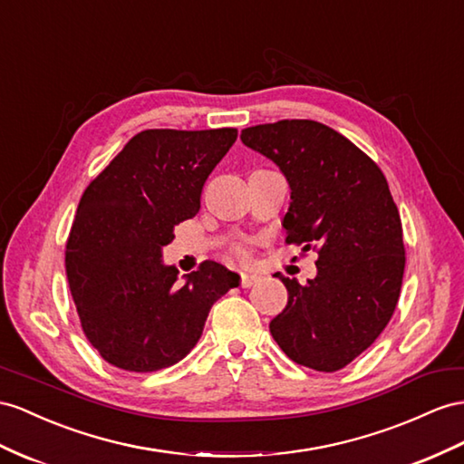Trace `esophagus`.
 Returning a JSON list of instances; mask_svg holds the SVG:
<instances>
[{
    "label": "esophagus",
    "mask_w": 464,
    "mask_h": 464,
    "mask_svg": "<svg viewBox=\"0 0 464 464\" xmlns=\"http://www.w3.org/2000/svg\"><path fill=\"white\" fill-rule=\"evenodd\" d=\"M260 278L256 275H251V272H241V286L243 288H248L253 286V284H256Z\"/></svg>",
    "instance_id": "1"
}]
</instances>
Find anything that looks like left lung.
<instances>
[{
    "label": "left lung",
    "mask_w": 464,
    "mask_h": 464,
    "mask_svg": "<svg viewBox=\"0 0 464 464\" xmlns=\"http://www.w3.org/2000/svg\"><path fill=\"white\" fill-rule=\"evenodd\" d=\"M241 140L286 178V241L317 251V275L304 286L276 275L288 304L270 334L294 362L335 372L372 345L400 298L406 251L386 178L349 139L312 119L246 127Z\"/></svg>",
    "instance_id": "1"
}]
</instances>
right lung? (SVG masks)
<instances>
[{"label": "right lung", "mask_w": 464, "mask_h": 464, "mask_svg": "<svg viewBox=\"0 0 464 464\" xmlns=\"http://www.w3.org/2000/svg\"><path fill=\"white\" fill-rule=\"evenodd\" d=\"M237 129H147L82 196L66 243V276L88 341L129 372L172 366L196 347L208 314L241 276L206 260L178 278L162 248L199 211L211 170Z\"/></svg>", "instance_id": "1"}]
</instances>
